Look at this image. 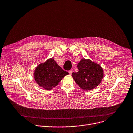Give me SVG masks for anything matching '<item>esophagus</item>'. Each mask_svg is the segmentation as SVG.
<instances>
[{"label": "esophagus", "mask_w": 133, "mask_h": 133, "mask_svg": "<svg viewBox=\"0 0 133 133\" xmlns=\"http://www.w3.org/2000/svg\"><path fill=\"white\" fill-rule=\"evenodd\" d=\"M68 73L69 74V75H71L72 74V73H73V70H70L68 71Z\"/></svg>", "instance_id": "1"}]
</instances>
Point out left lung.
Listing matches in <instances>:
<instances>
[{"label": "left lung", "instance_id": "left-lung-1", "mask_svg": "<svg viewBox=\"0 0 133 133\" xmlns=\"http://www.w3.org/2000/svg\"><path fill=\"white\" fill-rule=\"evenodd\" d=\"M78 71L72 73V76L83 90L88 91L98 87L103 77L102 67L89 59L82 58L77 64Z\"/></svg>", "mask_w": 133, "mask_h": 133}]
</instances>
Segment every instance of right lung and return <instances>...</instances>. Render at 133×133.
I'll return each instance as SVG.
<instances>
[{
    "label": "right lung",
    "instance_id": "right-lung-1",
    "mask_svg": "<svg viewBox=\"0 0 133 133\" xmlns=\"http://www.w3.org/2000/svg\"><path fill=\"white\" fill-rule=\"evenodd\" d=\"M68 73L60 67L53 58L47 59L39 64L34 69L33 76L35 81L39 87L46 90H50Z\"/></svg>",
    "mask_w": 133,
    "mask_h": 133
}]
</instances>
